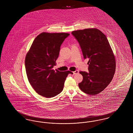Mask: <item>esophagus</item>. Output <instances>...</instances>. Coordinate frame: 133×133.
<instances>
[{
  "label": "esophagus",
  "instance_id": "obj_1",
  "mask_svg": "<svg viewBox=\"0 0 133 133\" xmlns=\"http://www.w3.org/2000/svg\"><path fill=\"white\" fill-rule=\"evenodd\" d=\"M78 73H79V71H78V70H76V71H75L73 72V74H74V75H75V74H78Z\"/></svg>",
  "mask_w": 133,
  "mask_h": 133
}]
</instances>
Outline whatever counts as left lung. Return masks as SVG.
<instances>
[{"label": "left lung", "mask_w": 133, "mask_h": 133, "mask_svg": "<svg viewBox=\"0 0 133 133\" xmlns=\"http://www.w3.org/2000/svg\"><path fill=\"white\" fill-rule=\"evenodd\" d=\"M78 40L84 59H89L88 72L80 71L78 85L88 95L98 94L111 82L116 70V58L106 35L93 28L72 32Z\"/></svg>", "instance_id": "8db88e82"}]
</instances>
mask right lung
I'll return each instance as SVG.
<instances>
[{
	"mask_svg": "<svg viewBox=\"0 0 133 133\" xmlns=\"http://www.w3.org/2000/svg\"><path fill=\"white\" fill-rule=\"evenodd\" d=\"M67 33L42 32L34 40L25 59L29 82L39 94L47 98L56 96L63 89L70 71L52 69L56 65L61 45L69 35Z\"/></svg>",
	"mask_w": 133,
	"mask_h": 133,
	"instance_id": "1",
	"label": "right lung"
}]
</instances>
